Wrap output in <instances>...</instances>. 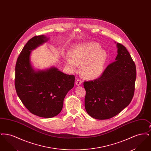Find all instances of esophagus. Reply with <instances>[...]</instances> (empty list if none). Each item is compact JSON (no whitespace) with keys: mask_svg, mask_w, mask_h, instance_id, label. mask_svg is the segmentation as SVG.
<instances>
[{"mask_svg":"<svg viewBox=\"0 0 151 151\" xmlns=\"http://www.w3.org/2000/svg\"><path fill=\"white\" fill-rule=\"evenodd\" d=\"M81 83H82V81L81 80H80V79H77L76 80V86H79Z\"/></svg>","mask_w":151,"mask_h":151,"instance_id":"34e87169","label":"esophagus"}]
</instances>
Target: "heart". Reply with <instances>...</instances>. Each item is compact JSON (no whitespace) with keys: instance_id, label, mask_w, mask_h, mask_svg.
I'll list each match as a JSON object with an SVG mask.
<instances>
[{"instance_id":"1","label":"heart","mask_w":151,"mask_h":151,"mask_svg":"<svg viewBox=\"0 0 151 151\" xmlns=\"http://www.w3.org/2000/svg\"><path fill=\"white\" fill-rule=\"evenodd\" d=\"M70 55L65 56V63L68 68L75 71L79 65H81V73L88 79L98 78L102 74L108 59L106 51L101 49L97 42L82 43L74 46Z\"/></svg>"}]
</instances>
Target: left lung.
<instances>
[{
	"label": "left lung",
	"instance_id": "1",
	"mask_svg": "<svg viewBox=\"0 0 151 151\" xmlns=\"http://www.w3.org/2000/svg\"><path fill=\"white\" fill-rule=\"evenodd\" d=\"M116 47L115 62L108 65L100 78L84 83L86 110L97 119H107L118 114L134 96L136 65L123 45L116 43Z\"/></svg>",
	"mask_w": 151,
	"mask_h": 151
}]
</instances>
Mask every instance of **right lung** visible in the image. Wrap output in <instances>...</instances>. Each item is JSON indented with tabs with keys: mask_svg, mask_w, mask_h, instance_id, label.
<instances>
[{
	"mask_svg": "<svg viewBox=\"0 0 151 151\" xmlns=\"http://www.w3.org/2000/svg\"><path fill=\"white\" fill-rule=\"evenodd\" d=\"M49 40L44 35L33 37L24 46L15 67V88L24 105L40 117L52 118L62 110L67 93L75 84V76L67 75L54 67L35 70L30 56Z\"/></svg>",
	"mask_w": 151,
	"mask_h": 151,
	"instance_id": "obj_1",
	"label": "right lung"
}]
</instances>
